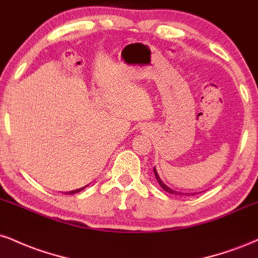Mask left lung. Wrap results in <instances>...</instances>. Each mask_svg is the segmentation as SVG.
Instances as JSON below:
<instances>
[{"mask_svg":"<svg viewBox=\"0 0 258 258\" xmlns=\"http://www.w3.org/2000/svg\"><path fill=\"white\" fill-rule=\"evenodd\" d=\"M154 174H155V178H156V180H158L159 182V184H160V186H161L162 189H164L165 191H167V193H171V194H177V195H184L183 193H178V191H176V190H173V189H171V188H168V186L165 184L164 182H162L161 180V178H160L159 177V174H158V172H156V170H155V167H154ZM185 195H188V194H185ZM195 195V194H194Z\"/></svg>","mask_w":258,"mask_h":258,"instance_id":"obj_1","label":"left lung"}]
</instances>
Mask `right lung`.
Wrapping results in <instances>:
<instances>
[{
	"mask_svg": "<svg viewBox=\"0 0 258 258\" xmlns=\"http://www.w3.org/2000/svg\"><path fill=\"white\" fill-rule=\"evenodd\" d=\"M82 189H84V188L76 189V190H72V191H67V193H65V194H75V193H79V191H81Z\"/></svg>",
	"mask_w": 258,
	"mask_h": 258,
	"instance_id": "right-lung-1",
	"label": "right lung"
}]
</instances>
